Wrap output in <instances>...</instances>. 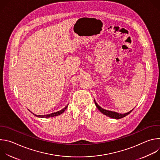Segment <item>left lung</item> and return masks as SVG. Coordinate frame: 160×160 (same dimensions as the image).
<instances>
[{"label":"left lung","instance_id":"8db88e82","mask_svg":"<svg viewBox=\"0 0 160 160\" xmlns=\"http://www.w3.org/2000/svg\"><path fill=\"white\" fill-rule=\"evenodd\" d=\"M94 102H95V104H96V107L98 108V109L102 112L103 113L104 115L110 117V118H115V119H120L122 118H123L125 117H126L127 115H128V114H130L132 110H131L130 111L127 112V113H124V114H121V113H118V112H114V111H108V110H106V109H102L101 107H100L98 104L97 102L95 101L94 100Z\"/></svg>","mask_w":160,"mask_h":160}]
</instances>
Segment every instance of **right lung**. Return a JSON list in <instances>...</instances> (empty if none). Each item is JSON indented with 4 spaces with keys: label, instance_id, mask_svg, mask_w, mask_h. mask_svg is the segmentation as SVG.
Here are the masks:
<instances>
[{
    "label": "right lung",
    "instance_id": "add662e5",
    "mask_svg": "<svg viewBox=\"0 0 160 160\" xmlns=\"http://www.w3.org/2000/svg\"><path fill=\"white\" fill-rule=\"evenodd\" d=\"M68 106V104L64 108H63L62 109L59 111H57V112H53V113H51V114H49V115H35L38 117H40V118H49V117H56V116H58L59 115H61V114L63 113L64 111L66 109L67 107ZM34 115V114H33Z\"/></svg>",
    "mask_w": 160,
    "mask_h": 160
}]
</instances>
